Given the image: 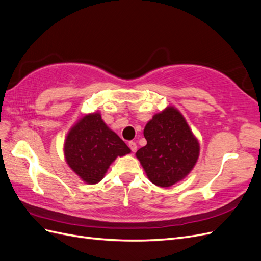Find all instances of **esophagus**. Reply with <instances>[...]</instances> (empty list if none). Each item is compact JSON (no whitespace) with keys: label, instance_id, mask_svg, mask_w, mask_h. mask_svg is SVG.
<instances>
[{"label":"esophagus","instance_id":"1","mask_svg":"<svg viewBox=\"0 0 261 261\" xmlns=\"http://www.w3.org/2000/svg\"><path fill=\"white\" fill-rule=\"evenodd\" d=\"M128 147L130 148V150L133 152H136V150H137V145H136V143H134V141H129L128 143Z\"/></svg>","mask_w":261,"mask_h":261}]
</instances>
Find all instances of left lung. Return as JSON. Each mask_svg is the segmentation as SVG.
Segmentation results:
<instances>
[{"label":"left lung","mask_w":261,"mask_h":261,"mask_svg":"<svg viewBox=\"0 0 261 261\" xmlns=\"http://www.w3.org/2000/svg\"><path fill=\"white\" fill-rule=\"evenodd\" d=\"M147 145L136 152L151 183L170 187L185 178L199 156V143L177 109L156 113L144 129Z\"/></svg>","instance_id":"left-lung-1"}]
</instances>
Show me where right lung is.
Wrapping results in <instances>:
<instances>
[{"label": "right lung", "mask_w": 261, "mask_h": 261, "mask_svg": "<svg viewBox=\"0 0 261 261\" xmlns=\"http://www.w3.org/2000/svg\"><path fill=\"white\" fill-rule=\"evenodd\" d=\"M130 149L102 121L101 114H87L68 132L64 154L68 167L87 184H97L103 178L117 156Z\"/></svg>", "instance_id": "obj_1"}]
</instances>
